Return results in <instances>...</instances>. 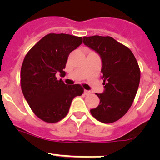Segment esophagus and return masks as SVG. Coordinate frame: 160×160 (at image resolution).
<instances>
[{"instance_id":"34e87169","label":"esophagus","mask_w":160,"mask_h":160,"mask_svg":"<svg viewBox=\"0 0 160 160\" xmlns=\"http://www.w3.org/2000/svg\"><path fill=\"white\" fill-rule=\"evenodd\" d=\"M90 93H91V92H90V90H84V94H86V95H87V94H90Z\"/></svg>"}]
</instances>
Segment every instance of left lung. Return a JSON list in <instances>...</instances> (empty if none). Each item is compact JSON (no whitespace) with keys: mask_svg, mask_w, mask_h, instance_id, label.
Instances as JSON below:
<instances>
[{"mask_svg":"<svg viewBox=\"0 0 160 160\" xmlns=\"http://www.w3.org/2000/svg\"><path fill=\"white\" fill-rule=\"evenodd\" d=\"M83 43L100 55L104 91L96 94L99 105L90 113L99 122L111 123L128 112L136 95L140 70L131 49L111 37H84Z\"/></svg>","mask_w":160,"mask_h":160,"instance_id":"obj_1","label":"left lung"}]
</instances>
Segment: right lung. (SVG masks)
I'll return each instance as SVG.
<instances>
[{"label": "right lung", "mask_w": 160, "mask_h": 160, "mask_svg": "<svg viewBox=\"0 0 160 160\" xmlns=\"http://www.w3.org/2000/svg\"><path fill=\"white\" fill-rule=\"evenodd\" d=\"M82 43V38L66 33H49L25 55L21 69V87L32 112L46 122H57L66 116L73 98L83 94L81 85L65 84L70 52Z\"/></svg>", "instance_id": "right-lung-1"}]
</instances>
